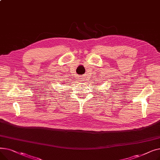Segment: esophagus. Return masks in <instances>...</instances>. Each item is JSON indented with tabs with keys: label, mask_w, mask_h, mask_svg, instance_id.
<instances>
[{
	"label": "esophagus",
	"mask_w": 160,
	"mask_h": 160,
	"mask_svg": "<svg viewBox=\"0 0 160 160\" xmlns=\"http://www.w3.org/2000/svg\"><path fill=\"white\" fill-rule=\"evenodd\" d=\"M80 81H81V82L84 81V79H83V78H82V77H80Z\"/></svg>",
	"instance_id": "34e87169"
}]
</instances>
